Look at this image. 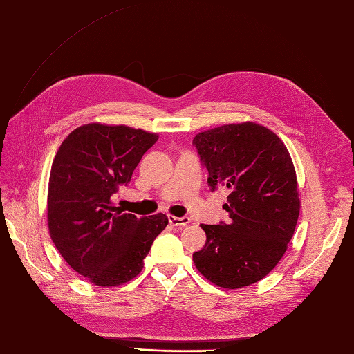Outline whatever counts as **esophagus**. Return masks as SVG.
Instances as JSON below:
<instances>
[{
  "label": "esophagus",
  "instance_id": "34e87169",
  "mask_svg": "<svg viewBox=\"0 0 354 354\" xmlns=\"http://www.w3.org/2000/svg\"><path fill=\"white\" fill-rule=\"evenodd\" d=\"M168 221H169V223L173 225V226H178V227H181V226H186V225H189L190 218H189V217H176V216H169V217H168Z\"/></svg>",
  "mask_w": 354,
  "mask_h": 354
}]
</instances>
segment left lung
<instances>
[{
    "label": "left lung",
    "mask_w": 354,
    "mask_h": 354,
    "mask_svg": "<svg viewBox=\"0 0 354 354\" xmlns=\"http://www.w3.org/2000/svg\"><path fill=\"white\" fill-rule=\"evenodd\" d=\"M194 145L208 186L229 190V222L201 225L207 241L194 263L218 288L250 286L280 262L298 222L299 190L288 147L254 122L199 132Z\"/></svg>",
    "instance_id": "1"
}]
</instances>
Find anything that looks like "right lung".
Wrapping results in <instances>:
<instances>
[{
  "instance_id": "1",
  "label": "right lung",
  "mask_w": 354,
  "mask_h": 354,
  "mask_svg": "<svg viewBox=\"0 0 354 354\" xmlns=\"http://www.w3.org/2000/svg\"><path fill=\"white\" fill-rule=\"evenodd\" d=\"M158 138L153 132L95 122L70 132L55 155L47 192L50 238L75 272L101 288L137 277L168 225L162 213L137 217L111 203Z\"/></svg>"
}]
</instances>
